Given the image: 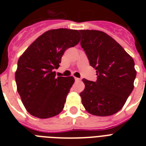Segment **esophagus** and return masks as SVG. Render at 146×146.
I'll list each match as a JSON object with an SVG mask.
<instances>
[{"label":"esophagus","instance_id":"esophagus-1","mask_svg":"<svg viewBox=\"0 0 146 146\" xmlns=\"http://www.w3.org/2000/svg\"><path fill=\"white\" fill-rule=\"evenodd\" d=\"M75 80L76 81V82H80V81H81V79H80V78H75Z\"/></svg>","mask_w":146,"mask_h":146}]
</instances>
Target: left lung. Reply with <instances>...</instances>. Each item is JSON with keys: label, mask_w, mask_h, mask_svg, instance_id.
<instances>
[{"label": "left lung", "mask_w": 146, "mask_h": 146, "mask_svg": "<svg viewBox=\"0 0 146 146\" xmlns=\"http://www.w3.org/2000/svg\"><path fill=\"white\" fill-rule=\"evenodd\" d=\"M81 47L90 66L96 69V82L82 80L80 93L83 106L92 115H113L122 108L133 90L136 76L133 59L113 38L98 30H80Z\"/></svg>", "instance_id": "1"}]
</instances>
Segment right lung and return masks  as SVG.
Listing matches in <instances>:
<instances>
[{
	"instance_id": "obj_1",
	"label": "right lung",
	"mask_w": 146,
	"mask_h": 146,
	"mask_svg": "<svg viewBox=\"0 0 146 146\" xmlns=\"http://www.w3.org/2000/svg\"><path fill=\"white\" fill-rule=\"evenodd\" d=\"M77 30L51 29L43 33L19 57L15 80L29 113L41 119L52 117L64 109L74 83L73 76L56 77L64 51L80 42Z\"/></svg>"
}]
</instances>
